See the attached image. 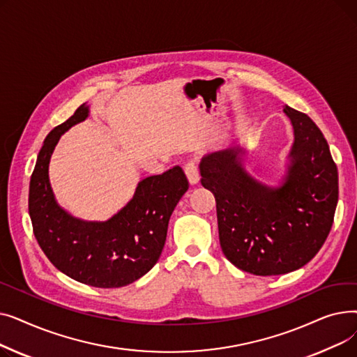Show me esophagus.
Wrapping results in <instances>:
<instances>
[{
    "label": "esophagus",
    "mask_w": 357,
    "mask_h": 357,
    "mask_svg": "<svg viewBox=\"0 0 357 357\" xmlns=\"http://www.w3.org/2000/svg\"><path fill=\"white\" fill-rule=\"evenodd\" d=\"M185 174H186V178H188L190 183L191 185H195L199 182V171H198V166L194 163V162H190L185 165Z\"/></svg>",
    "instance_id": "obj_1"
}]
</instances>
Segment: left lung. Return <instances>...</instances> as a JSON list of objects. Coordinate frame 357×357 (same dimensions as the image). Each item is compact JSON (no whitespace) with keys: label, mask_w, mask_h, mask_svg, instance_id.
I'll return each instance as SVG.
<instances>
[{"label":"left lung","mask_w":357,"mask_h":357,"mask_svg":"<svg viewBox=\"0 0 357 357\" xmlns=\"http://www.w3.org/2000/svg\"><path fill=\"white\" fill-rule=\"evenodd\" d=\"M294 130L287 172L269 186L241 166L233 143L207 153L201 183L215 197L222 253L238 269L272 276L296 271L318 253L333 226L339 174L321 130L304 112L284 107Z\"/></svg>","instance_id":"8db88e82"}]
</instances>
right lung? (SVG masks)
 <instances>
[{
  "label": "right lung",
  "instance_id": "obj_1",
  "mask_svg": "<svg viewBox=\"0 0 357 357\" xmlns=\"http://www.w3.org/2000/svg\"><path fill=\"white\" fill-rule=\"evenodd\" d=\"M89 116V104L46 136L29 190V214L40 249L56 269L81 284L120 288L152 269L163 250L167 224L188 191L182 167L142 179L133 198L105 221H86L63 210L54 198L49 163L62 135Z\"/></svg>",
  "mask_w": 357,
  "mask_h": 357
}]
</instances>
